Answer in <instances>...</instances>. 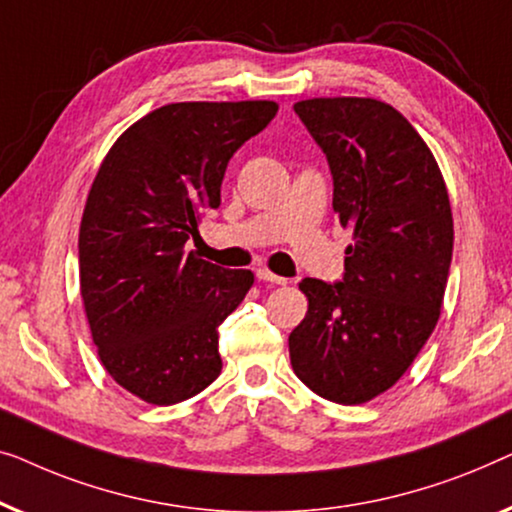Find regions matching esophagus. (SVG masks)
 <instances>
[{
	"label": "esophagus",
	"instance_id": "1",
	"mask_svg": "<svg viewBox=\"0 0 512 512\" xmlns=\"http://www.w3.org/2000/svg\"><path fill=\"white\" fill-rule=\"evenodd\" d=\"M257 280H264V283H273V285H287V278L276 276L269 269H257Z\"/></svg>",
	"mask_w": 512,
	"mask_h": 512
}]
</instances>
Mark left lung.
Returning <instances> with one entry per match:
<instances>
[{"instance_id": "obj_1", "label": "left lung", "mask_w": 512, "mask_h": 512, "mask_svg": "<svg viewBox=\"0 0 512 512\" xmlns=\"http://www.w3.org/2000/svg\"><path fill=\"white\" fill-rule=\"evenodd\" d=\"M294 113L327 155L352 246L343 280L299 283L308 313L290 334V362L318 397L355 406L390 390L436 327L455 241L448 187L390 104L315 97Z\"/></svg>"}]
</instances>
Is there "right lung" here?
Instances as JSON below:
<instances>
[{"mask_svg": "<svg viewBox=\"0 0 512 512\" xmlns=\"http://www.w3.org/2000/svg\"><path fill=\"white\" fill-rule=\"evenodd\" d=\"M276 113V102L167 104L104 157L78 234L81 297L104 369L134 397L171 406L220 376L218 327L255 276L187 241L220 206L232 155Z\"/></svg>", "mask_w": 512, "mask_h": 512, "instance_id": "1", "label": "right lung"}]
</instances>
